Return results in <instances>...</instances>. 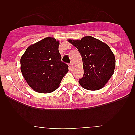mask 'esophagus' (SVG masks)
<instances>
[{
    "mask_svg": "<svg viewBox=\"0 0 135 135\" xmlns=\"http://www.w3.org/2000/svg\"><path fill=\"white\" fill-rule=\"evenodd\" d=\"M71 68H72V64H71V63H70V64H69V69H70V70H71Z\"/></svg>",
    "mask_w": 135,
    "mask_h": 135,
    "instance_id": "obj_1",
    "label": "esophagus"
}]
</instances>
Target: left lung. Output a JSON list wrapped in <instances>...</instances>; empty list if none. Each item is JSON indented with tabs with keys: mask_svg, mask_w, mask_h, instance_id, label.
<instances>
[{
	"mask_svg": "<svg viewBox=\"0 0 135 135\" xmlns=\"http://www.w3.org/2000/svg\"><path fill=\"white\" fill-rule=\"evenodd\" d=\"M78 49L82 59L84 75L79 83L84 89H102L114 74L115 59L109 46L90 36L81 40H68Z\"/></svg>",
	"mask_w": 135,
	"mask_h": 135,
	"instance_id": "left-lung-1",
	"label": "left lung"
}]
</instances>
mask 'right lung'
Instances as JSON below:
<instances>
[{
  "instance_id": "1",
  "label": "right lung",
  "mask_w": 135,
  "mask_h": 135,
  "mask_svg": "<svg viewBox=\"0 0 135 135\" xmlns=\"http://www.w3.org/2000/svg\"><path fill=\"white\" fill-rule=\"evenodd\" d=\"M59 41L47 37L30 45L21 57V71L28 85L40 93H49L59 86L68 71L61 61Z\"/></svg>"
}]
</instances>
